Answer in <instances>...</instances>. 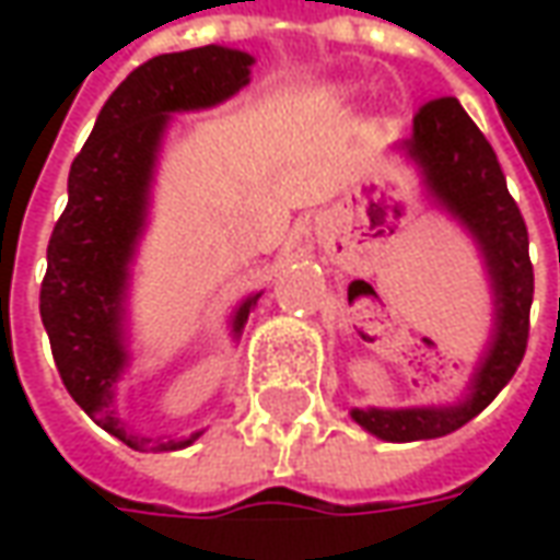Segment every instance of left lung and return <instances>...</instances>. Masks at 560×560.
I'll return each mask as SVG.
<instances>
[{
	"label": "left lung",
	"mask_w": 560,
	"mask_h": 560,
	"mask_svg": "<svg viewBox=\"0 0 560 560\" xmlns=\"http://www.w3.org/2000/svg\"><path fill=\"white\" fill-rule=\"evenodd\" d=\"M399 149L420 167L441 209L474 236L492 281L494 324L489 348L470 377V393L450 408H353L351 417L381 441L405 444L456 432L474 420L516 375L528 348L534 267L528 228L506 191L498 155L456 98H434L413 116V135Z\"/></svg>",
	"instance_id": "1"
}]
</instances>
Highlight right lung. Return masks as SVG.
<instances>
[{"label":"right lung","instance_id":"1","mask_svg":"<svg viewBox=\"0 0 560 560\" xmlns=\"http://www.w3.org/2000/svg\"><path fill=\"white\" fill-rule=\"evenodd\" d=\"M255 56L219 44L164 54L128 74L104 102L90 140L68 173V207L47 245L42 320L62 384L104 432L131 450H183L128 432L114 411L116 381L128 365V267L147 228L149 188L171 114L228 102L248 83ZM260 293L233 312L240 336Z\"/></svg>","mask_w":560,"mask_h":560}]
</instances>
